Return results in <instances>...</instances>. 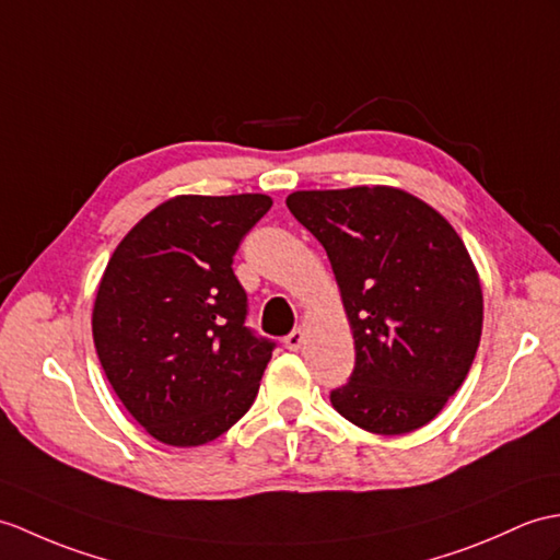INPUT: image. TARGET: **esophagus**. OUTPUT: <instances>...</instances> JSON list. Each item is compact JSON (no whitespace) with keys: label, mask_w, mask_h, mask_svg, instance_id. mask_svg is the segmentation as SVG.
Wrapping results in <instances>:
<instances>
[{"label":"esophagus","mask_w":560,"mask_h":560,"mask_svg":"<svg viewBox=\"0 0 560 560\" xmlns=\"http://www.w3.org/2000/svg\"><path fill=\"white\" fill-rule=\"evenodd\" d=\"M303 339H305V331H303L301 327H298V329H293L289 336H285L283 343H285V348H289V350H298V348L303 346Z\"/></svg>","instance_id":"34e87169"}]
</instances>
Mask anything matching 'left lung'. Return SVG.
Returning <instances> with one entry per match:
<instances>
[{"label": "left lung", "mask_w": 560, "mask_h": 560, "mask_svg": "<svg viewBox=\"0 0 560 560\" xmlns=\"http://www.w3.org/2000/svg\"><path fill=\"white\" fill-rule=\"evenodd\" d=\"M285 205L327 250L353 329L355 368L331 406L372 434L434 420L482 336V285L458 233L388 186L298 190Z\"/></svg>", "instance_id": "obj_1"}]
</instances>
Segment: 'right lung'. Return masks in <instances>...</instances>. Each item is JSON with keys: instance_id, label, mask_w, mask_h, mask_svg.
<instances>
[{"instance_id": "right-lung-1", "label": "right lung", "mask_w": 560, "mask_h": 560, "mask_svg": "<svg viewBox=\"0 0 560 560\" xmlns=\"http://www.w3.org/2000/svg\"><path fill=\"white\" fill-rule=\"evenodd\" d=\"M271 198L178 195L104 269L93 339L126 410L168 446L214 441L250 410L275 341L255 336L233 255Z\"/></svg>"}]
</instances>
